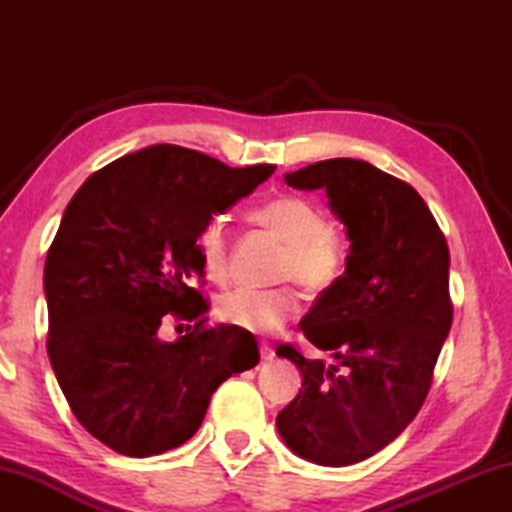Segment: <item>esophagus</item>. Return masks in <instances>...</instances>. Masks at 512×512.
Listing matches in <instances>:
<instances>
[{
    "label": "esophagus",
    "mask_w": 512,
    "mask_h": 512,
    "mask_svg": "<svg viewBox=\"0 0 512 512\" xmlns=\"http://www.w3.org/2000/svg\"><path fill=\"white\" fill-rule=\"evenodd\" d=\"M259 354H262L264 361H273L275 359L273 345H268V343H259Z\"/></svg>",
    "instance_id": "esophagus-1"
}]
</instances>
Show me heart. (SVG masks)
Returning a JSON list of instances; mask_svg holds the SVG:
<instances>
[{
  "instance_id": "obj_1",
  "label": "heart",
  "mask_w": 512,
  "mask_h": 512,
  "mask_svg": "<svg viewBox=\"0 0 512 512\" xmlns=\"http://www.w3.org/2000/svg\"><path fill=\"white\" fill-rule=\"evenodd\" d=\"M250 221L262 225L282 241L275 277L293 280L309 293L332 289L345 268V241L329 228L320 205L302 196L271 198L250 212ZM196 255L210 282L228 277V232L221 219H210L196 237ZM298 300L289 287L235 289L216 302V316L232 327L253 334L275 332L296 316Z\"/></svg>"
}]
</instances>
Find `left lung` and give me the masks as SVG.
Wrapping results in <instances>:
<instances>
[{"instance_id": "1", "label": "left lung", "mask_w": 512, "mask_h": 512, "mask_svg": "<svg viewBox=\"0 0 512 512\" xmlns=\"http://www.w3.org/2000/svg\"><path fill=\"white\" fill-rule=\"evenodd\" d=\"M289 187L325 189L345 225V273L300 320L325 366L284 343L302 388L277 413L293 454L341 467L366 461L400 436L429 393L452 327L449 248L427 203L404 180L370 162L334 158L284 176Z\"/></svg>"}]
</instances>
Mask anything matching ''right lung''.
<instances>
[{"label":"right lung","instance_id":"obj_1","mask_svg":"<svg viewBox=\"0 0 512 512\" xmlns=\"http://www.w3.org/2000/svg\"><path fill=\"white\" fill-rule=\"evenodd\" d=\"M273 171L155 144L92 173L69 201L45 262L47 352L76 420L117 454L183 445L216 388L257 366L253 334L207 325L196 237ZM167 313L195 329L162 342Z\"/></svg>","mask_w":512,"mask_h":512}]
</instances>
